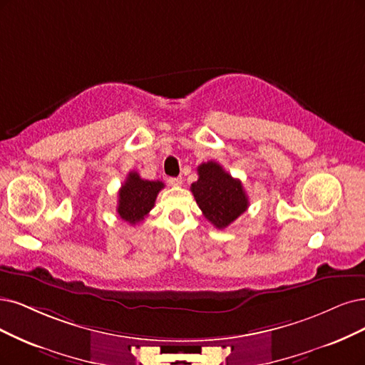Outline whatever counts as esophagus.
<instances>
[{"label":"esophagus","instance_id":"esophagus-1","mask_svg":"<svg viewBox=\"0 0 365 365\" xmlns=\"http://www.w3.org/2000/svg\"><path fill=\"white\" fill-rule=\"evenodd\" d=\"M182 183H183L182 178H170L168 179V185H171V186H180Z\"/></svg>","mask_w":365,"mask_h":365}]
</instances>
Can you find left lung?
I'll list each match as a JSON object with an SVG mask.
<instances>
[{
    "instance_id": "1",
    "label": "left lung",
    "mask_w": 365,
    "mask_h": 365,
    "mask_svg": "<svg viewBox=\"0 0 365 365\" xmlns=\"http://www.w3.org/2000/svg\"><path fill=\"white\" fill-rule=\"evenodd\" d=\"M197 171L198 180L191 185V192L206 220L221 230L248 209V195L242 182L232 178L218 162H205Z\"/></svg>"
}]
</instances>
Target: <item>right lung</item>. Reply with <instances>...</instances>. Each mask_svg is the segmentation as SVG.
I'll return each instance as SVG.
<instances>
[{"label": "right lung", "mask_w": 365, "mask_h": 365, "mask_svg": "<svg viewBox=\"0 0 365 365\" xmlns=\"http://www.w3.org/2000/svg\"><path fill=\"white\" fill-rule=\"evenodd\" d=\"M164 183L159 180H144L137 171L128 174L126 182L118 191V217L130 225L143 221L155 206L159 191Z\"/></svg>", "instance_id": "obj_1"}]
</instances>
